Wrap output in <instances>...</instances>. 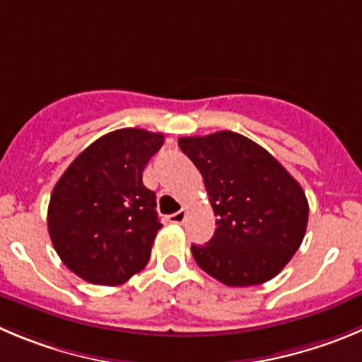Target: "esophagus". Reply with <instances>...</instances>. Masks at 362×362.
<instances>
[{"mask_svg":"<svg viewBox=\"0 0 362 362\" xmlns=\"http://www.w3.org/2000/svg\"><path fill=\"white\" fill-rule=\"evenodd\" d=\"M185 218H187V211H185V209H180V211L171 214L168 219H170V223H175V225H182V223L185 221Z\"/></svg>","mask_w":362,"mask_h":362,"instance_id":"34e87169","label":"esophagus"}]
</instances>
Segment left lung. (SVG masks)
Instances as JSON below:
<instances>
[{
    "label": "left lung",
    "instance_id": "1",
    "mask_svg": "<svg viewBox=\"0 0 362 362\" xmlns=\"http://www.w3.org/2000/svg\"><path fill=\"white\" fill-rule=\"evenodd\" d=\"M214 209V235L192 245L197 264L230 288L272 280L300 248L309 204L302 185L269 151L230 130L180 137Z\"/></svg>",
    "mask_w": 362,
    "mask_h": 362
}]
</instances>
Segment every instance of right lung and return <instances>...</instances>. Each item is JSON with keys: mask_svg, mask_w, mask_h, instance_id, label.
I'll use <instances>...</instances> for the list:
<instances>
[{"mask_svg": "<svg viewBox=\"0 0 362 362\" xmlns=\"http://www.w3.org/2000/svg\"><path fill=\"white\" fill-rule=\"evenodd\" d=\"M162 144V134L121 128L87 146L59 178L49 198L48 230L74 275L121 286L148 264L162 225L143 171Z\"/></svg>", "mask_w": 362, "mask_h": 362, "instance_id": "right-lung-1", "label": "right lung"}]
</instances>
